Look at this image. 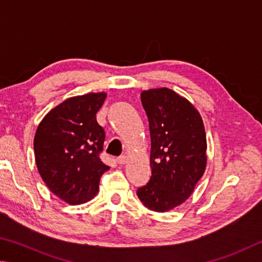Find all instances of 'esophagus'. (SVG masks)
Returning a JSON list of instances; mask_svg holds the SVG:
<instances>
[{"instance_id": "esophagus-1", "label": "esophagus", "mask_w": 262, "mask_h": 262, "mask_svg": "<svg viewBox=\"0 0 262 262\" xmlns=\"http://www.w3.org/2000/svg\"><path fill=\"white\" fill-rule=\"evenodd\" d=\"M116 160L119 164H125L127 161V158H126V155H121V157H118Z\"/></svg>"}]
</instances>
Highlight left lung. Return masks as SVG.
I'll return each mask as SVG.
<instances>
[{"instance_id":"obj_1","label":"left lung","mask_w":262,"mask_h":262,"mask_svg":"<svg viewBox=\"0 0 262 262\" xmlns=\"http://www.w3.org/2000/svg\"><path fill=\"white\" fill-rule=\"evenodd\" d=\"M140 98L149 122L152 176L137 195L145 207L163 213L184 203L204 175L205 127L198 110L176 92L163 87Z\"/></svg>"}]
</instances>
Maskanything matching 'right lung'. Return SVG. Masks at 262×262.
<instances>
[{"mask_svg": "<svg viewBox=\"0 0 262 262\" xmlns=\"http://www.w3.org/2000/svg\"><path fill=\"white\" fill-rule=\"evenodd\" d=\"M105 93L67 99L40 122L34 137L36 167L49 190L68 204L78 205L98 193L109 167L100 159L104 130L96 122Z\"/></svg>", "mask_w": 262, "mask_h": 262, "instance_id": "right-lung-1", "label": "right lung"}]
</instances>
